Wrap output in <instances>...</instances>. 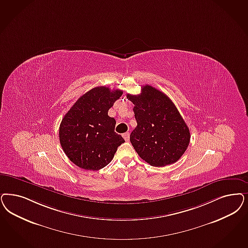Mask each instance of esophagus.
<instances>
[{"instance_id": "esophagus-1", "label": "esophagus", "mask_w": 248, "mask_h": 248, "mask_svg": "<svg viewBox=\"0 0 248 248\" xmlns=\"http://www.w3.org/2000/svg\"><path fill=\"white\" fill-rule=\"evenodd\" d=\"M123 137L124 138L125 141H128L129 138H130V135H129V133H124V134H123Z\"/></svg>"}]
</instances>
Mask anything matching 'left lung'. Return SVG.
Listing matches in <instances>:
<instances>
[{"instance_id":"8db88e82","label":"left lung","mask_w":248,"mask_h":248,"mask_svg":"<svg viewBox=\"0 0 248 248\" xmlns=\"http://www.w3.org/2000/svg\"><path fill=\"white\" fill-rule=\"evenodd\" d=\"M126 97L135 105L137 126L130 141L138 155L153 167L177 162L188 148L190 134L175 104L149 85L144 86L141 93Z\"/></svg>"}]
</instances>
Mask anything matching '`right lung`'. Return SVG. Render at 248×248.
I'll return each instance as SVG.
<instances>
[{
	"label": "right lung",
	"mask_w": 248,
	"mask_h": 248,
	"mask_svg": "<svg viewBox=\"0 0 248 248\" xmlns=\"http://www.w3.org/2000/svg\"><path fill=\"white\" fill-rule=\"evenodd\" d=\"M122 94L105 86L93 88L78 99L61 121L60 145L69 160L80 169H103L124 143L114 132L116 121L108 115Z\"/></svg>",
	"instance_id": "add662e5"
}]
</instances>
